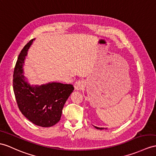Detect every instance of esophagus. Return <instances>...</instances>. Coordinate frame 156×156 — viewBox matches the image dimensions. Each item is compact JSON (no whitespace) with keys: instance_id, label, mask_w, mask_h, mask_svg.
Segmentation results:
<instances>
[{"instance_id":"1","label":"esophagus","mask_w":156,"mask_h":156,"mask_svg":"<svg viewBox=\"0 0 156 156\" xmlns=\"http://www.w3.org/2000/svg\"><path fill=\"white\" fill-rule=\"evenodd\" d=\"M74 87H75V90H81V89H83L85 87V83L83 81H76L75 85H74Z\"/></svg>"}]
</instances>
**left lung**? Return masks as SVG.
<instances>
[{
  "instance_id": "obj_1",
  "label": "left lung",
  "mask_w": 156,
  "mask_h": 156,
  "mask_svg": "<svg viewBox=\"0 0 156 156\" xmlns=\"http://www.w3.org/2000/svg\"><path fill=\"white\" fill-rule=\"evenodd\" d=\"M94 128H96L97 129H101V130H102V129H104L103 128H98V127H96V126H94Z\"/></svg>"
}]
</instances>
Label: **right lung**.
<instances>
[{
	"label": "right lung",
	"mask_w": 156,
	"mask_h": 156,
	"mask_svg": "<svg viewBox=\"0 0 156 156\" xmlns=\"http://www.w3.org/2000/svg\"><path fill=\"white\" fill-rule=\"evenodd\" d=\"M34 40L25 45L18 55L14 70L13 90L22 115L37 126L50 127L60 120L63 106L74 87L60 83L34 87L25 81L22 67Z\"/></svg>",
	"instance_id": "add662e5"
}]
</instances>
